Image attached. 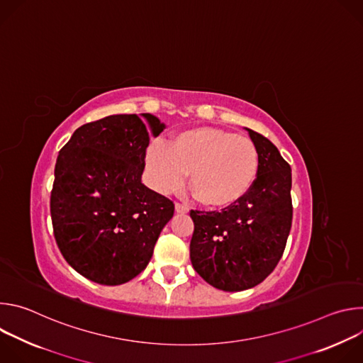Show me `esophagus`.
Masks as SVG:
<instances>
[{
    "label": "esophagus",
    "mask_w": 363,
    "mask_h": 363,
    "mask_svg": "<svg viewBox=\"0 0 363 363\" xmlns=\"http://www.w3.org/2000/svg\"><path fill=\"white\" fill-rule=\"evenodd\" d=\"M175 211H177V213H181V214H185V213H188V206L184 205V203H181V202H177V203H175Z\"/></svg>",
    "instance_id": "1"
}]
</instances>
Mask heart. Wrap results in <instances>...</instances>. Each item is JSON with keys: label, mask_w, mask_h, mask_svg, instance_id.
Returning a JSON list of instances; mask_svg holds the SVG:
<instances>
[{"label": "heart", "mask_w": 363, "mask_h": 363, "mask_svg": "<svg viewBox=\"0 0 363 363\" xmlns=\"http://www.w3.org/2000/svg\"><path fill=\"white\" fill-rule=\"evenodd\" d=\"M258 165L257 147L248 138L218 128L182 130L168 147L155 142L145 153V168L155 188L178 191L189 174L194 198L214 208L240 201L252 186Z\"/></svg>", "instance_id": "obj_1"}]
</instances>
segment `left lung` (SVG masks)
Returning a JSON list of instances; mask_svg holds the SVG:
<instances>
[{
	"mask_svg": "<svg viewBox=\"0 0 363 363\" xmlns=\"http://www.w3.org/2000/svg\"><path fill=\"white\" fill-rule=\"evenodd\" d=\"M260 165L250 191L221 211L191 210L195 272L224 291L260 284L277 266L291 228V168L263 135L247 129Z\"/></svg>",
	"mask_w": 363,
	"mask_h": 363,
	"instance_id": "left-lung-1",
	"label": "left lung"
}]
</instances>
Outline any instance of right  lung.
Returning <instances> with one entry per match:
<instances>
[{
    "label": "right lung",
    "mask_w": 363,
    "mask_h": 363,
    "mask_svg": "<svg viewBox=\"0 0 363 363\" xmlns=\"http://www.w3.org/2000/svg\"><path fill=\"white\" fill-rule=\"evenodd\" d=\"M153 136L165 125L142 113ZM149 132L138 115H112L74 130L62 147L50 196L65 260L83 277L123 284L143 272L172 218L174 202L140 181Z\"/></svg>",
    "instance_id": "1"
}]
</instances>
